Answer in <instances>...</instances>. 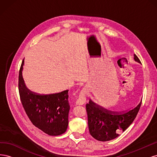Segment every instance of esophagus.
<instances>
[{
	"label": "esophagus",
	"instance_id": "1",
	"mask_svg": "<svg viewBox=\"0 0 157 157\" xmlns=\"http://www.w3.org/2000/svg\"><path fill=\"white\" fill-rule=\"evenodd\" d=\"M86 102V98H85L84 95L81 94L79 96V98L77 100V103L80 104V105H81V104H83Z\"/></svg>",
	"mask_w": 157,
	"mask_h": 157
}]
</instances>
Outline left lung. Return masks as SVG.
<instances>
[{
    "label": "left lung",
    "mask_w": 157,
    "mask_h": 157,
    "mask_svg": "<svg viewBox=\"0 0 157 157\" xmlns=\"http://www.w3.org/2000/svg\"><path fill=\"white\" fill-rule=\"evenodd\" d=\"M134 60L141 63L136 54ZM142 100L130 109L122 112H113L90 100L86 103L88 124L90 134L98 141H107L116 138L120 133L125 131L136 118Z\"/></svg>",
    "instance_id": "obj_1"
}]
</instances>
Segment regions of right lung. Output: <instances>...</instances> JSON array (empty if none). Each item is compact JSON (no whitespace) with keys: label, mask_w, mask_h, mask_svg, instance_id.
<instances>
[{"label":"right lung","mask_w":157,"mask_h":157,"mask_svg":"<svg viewBox=\"0 0 157 157\" xmlns=\"http://www.w3.org/2000/svg\"><path fill=\"white\" fill-rule=\"evenodd\" d=\"M24 59L19 71L18 89L23 109L29 120L42 132L50 136H59L67 130L69 90L52 94H39L25 86L22 77Z\"/></svg>","instance_id":"right-lung-1"}]
</instances>
